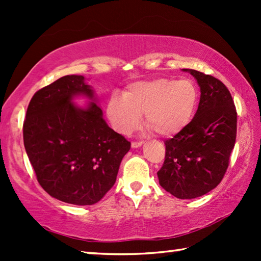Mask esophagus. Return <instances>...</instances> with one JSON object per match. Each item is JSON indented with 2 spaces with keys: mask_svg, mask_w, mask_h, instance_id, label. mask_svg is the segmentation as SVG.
<instances>
[{
  "mask_svg": "<svg viewBox=\"0 0 261 261\" xmlns=\"http://www.w3.org/2000/svg\"><path fill=\"white\" fill-rule=\"evenodd\" d=\"M142 145H143V142H132V147H133V148L141 147Z\"/></svg>",
  "mask_w": 261,
  "mask_h": 261,
  "instance_id": "esophagus-1",
  "label": "esophagus"
}]
</instances>
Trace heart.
Returning a JSON list of instances; mask_svg holds the SVG:
<instances>
[{
  "instance_id": "1",
  "label": "heart",
  "mask_w": 261,
  "mask_h": 261,
  "mask_svg": "<svg viewBox=\"0 0 261 261\" xmlns=\"http://www.w3.org/2000/svg\"><path fill=\"white\" fill-rule=\"evenodd\" d=\"M199 90L190 80L155 79L133 83L123 98L111 97L107 116L114 128L128 135L137 128L141 115L159 135L179 134L194 119L199 105Z\"/></svg>"
}]
</instances>
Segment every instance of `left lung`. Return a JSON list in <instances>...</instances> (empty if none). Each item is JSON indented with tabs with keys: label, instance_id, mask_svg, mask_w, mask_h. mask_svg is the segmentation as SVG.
I'll return each mask as SVG.
<instances>
[{
	"label": "left lung",
	"instance_id": "obj_1",
	"mask_svg": "<svg viewBox=\"0 0 261 261\" xmlns=\"http://www.w3.org/2000/svg\"><path fill=\"white\" fill-rule=\"evenodd\" d=\"M200 88L198 109L186 128L164 142L166 159L159 184L180 199L200 197L224 177L237 138V110L220 80L184 68Z\"/></svg>",
	"mask_w": 261,
	"mask_h": 261
}]
</instances>
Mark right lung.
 <instances>
[{
  "label": "right lung",
  "mask_w": 261,
  "mask_h": 261,
  "mask_svg": "<svg viewBox=\"0 0 261 261\" xmlns=\"http://www.w3.org/2000/svg\"><path fill=\"white\" fill-rule=\"evenodd\" d=\"M86 97L80 108L73 99ZM23 143L37 180L64 203L93 205L116 182L130 143L103 119L91 86L82 75H65L31 98Z\"/></svg>",
  "instance_id": "add662e5"
}]
</instances>
